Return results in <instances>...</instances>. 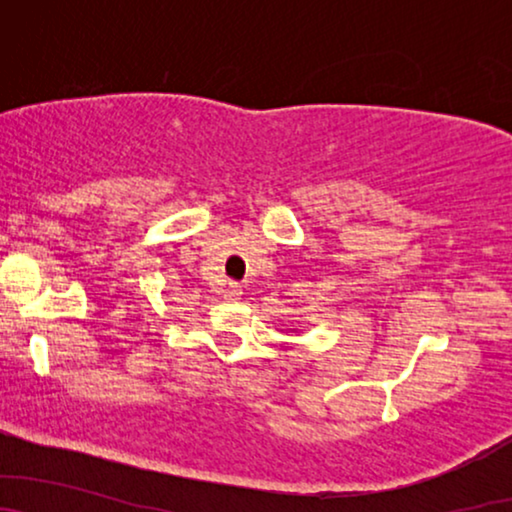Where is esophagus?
Segmentation results:
<instances>
[{
	"mask_svg": "<svg viewBox=\"0 0 512 512\" xmlns=\"http://www.w3.org/2000/svg\"><path fill=\"white\" fill-rule=\"evenodd\" d=\"M221 293H223V298H228V300H237V298L242 296V286L237 284V282H226V284H223Z\"/></svg>",
	"mask_w": 512,
	"mask_h": 512,
	"instance_id": "34e87169",
	"label": "esophagus"
}]
</instances>
